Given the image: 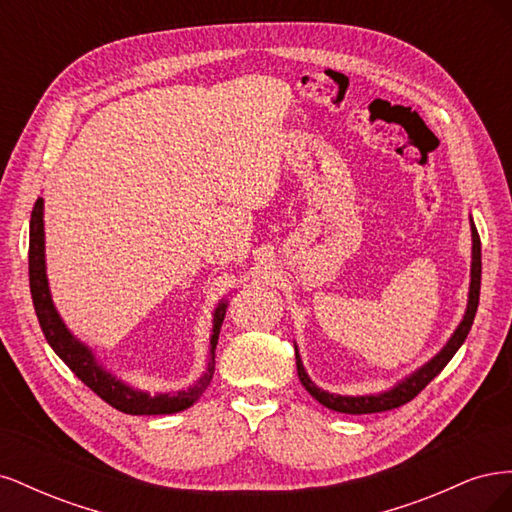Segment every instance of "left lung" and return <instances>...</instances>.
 Returning a JSON list of instances; mask_svg holds the SVG:
<instances>
[{
	"label": "left lung",
	"instance_id": "1",
	"mask_svg": "<svg viewBox=\"0 0 512 512\" xmlns=\"http://www.w3.org/2000/svg\"><path fill=\"white\" fill-rule=\"evenodd\" d=\"M480 237L476 232V226L472 224V271H470V294H468V307H466V316L459 322L457 331L453 333V337L448 339V344L433 356L429 363H425L421 369H416L412 376H408L406 380H401L399 384H395L391 391H384L378 395H333L329 391H322L320 386H316L312 380H309L307 371L301 363V356L297 354V374L301 384L305 386V391L312 395L316 401H320L322 406H327L329 410L335 412H344V414H374V412H386L408 404L418 393H421L425 386L436 378L440 371L446 367V363L453 359L455 352L461 348V344L466 342V337L472 329V322L476 316V307H478V297H480Z\"/></svg>",
	"mask_w": 512,
	"mask_h": 512
}]
</instances>
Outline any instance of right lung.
<instances>
[{"label":"right lung","mask_w":512,"mask_h":512,"mask_svg":"<svg viewBox=\"0 0 512 512\" xmlns=\"http://www.w3.org/2000/svg\"><path fill=\"white\" fill-rule=\"evenodd\" d=\"M44 200L38 198L32 222H29V288H32V299L38 322L42 327V333L46 342L51 344L55 354L64 361L79 380H83L91 391H94L100 399H104L108 406L117 408L119 412L126 414H175L185 408H190L194 401L207 391V386L213 378L215 371V346H218V337L222 322L226 316V303L222 301L213 312V335H211V359L207 365V371L203 378L196 380L190 389L177 391V393H158L149 395L145 391H136L132 386L123 384L113 374L96 361L94 352H91L85 344L76 339L64 320L59 318L57 309L51 299L49 280H46V265H44Z\"/></svg>","instance_id":"1"}]
</instances>
